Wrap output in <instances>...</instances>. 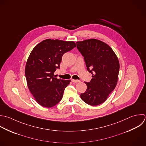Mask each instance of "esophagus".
<instances>
[{"instance_id":"34e87169","label":"esophagus","mask_w":146,"mask_h":146,"mask_svg":"<svg viewBox=\"0 0 146 146\" xmlns=\"http://www.w3.org/2000/svg\"><path fill=\"white\" fill-rule=\"evenodd\" d=\"M72 81L74 83H77V82H80V80H73V79H72Z\"/></svg>"}]
</instances>
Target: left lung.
<instances>
[{
    "label": "left lung",
    "mask_w": 146,
    "mask_h": 146,
    "mask_svg": "<svg viewBox=\"0 0 146 146\" xmlns=\"http://www.w3.org/2000/svg\"><path fill=\"white\" fill-rule=\"evenodd\" d=\"M82 54L87 70L92 74L87 89L80 97L91 106L104 103L114 90L118 82L119 63L111 48L105 42L92 38L76 42Z\"/></svg>",
    "instance_id": "1"
}]
</instances>
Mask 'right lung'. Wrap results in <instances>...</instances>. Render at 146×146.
<instances>
[{
    "mask_svg": "<svg viewBox=\"0 0 146 146\" xmlns=\"http://www.w3.org/2000/svg\"><path fill=\"white\" fill-rule=\"evenodd\" d=\"M76 46L74 41L49 38L42 41L32 50L25 75L28 89L40 105L49 108L61 100L70 80L57 79L54 72L60 69L62 55Z\"/></svg>",
    "mask_w": 146,
    "mask_h": 146,
    "instance_id": "obj_1",
    "label": "right lung"
}]
</instances>
